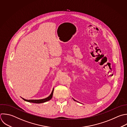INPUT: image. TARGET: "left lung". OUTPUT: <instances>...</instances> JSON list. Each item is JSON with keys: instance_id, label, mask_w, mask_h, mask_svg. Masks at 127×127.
Here are the masks:
<instances>
[{"instance_id": "8db88e82", "label": "left lung", "mask_w": 127, "mask_h": 127, "mask_svg": "<svg viewBox=\"0 0 127 127\" xmlns=\"http://www.w3.org/2000/svg\"><path fill=\"white\" fill-rule=\"evenodd\" d=\"M73 100H74V101H76V100H74V99H73Z\"/></svg>"}]
</instances>
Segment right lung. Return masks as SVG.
I'll list each match as a JSON object with an SVG mask.
<instances>
[{
    "mask_svg": "<svg viewBox=\"0 0 127 127\" xmlns=\"http://www.w3.org/2000/svg\"><path fill=\"white\" fill-rule=\"evenodd\" d=\"M54 89L53 88V91L51 93V94H50V95L49 96H48V97L45 98V99H39V100H27L25 99L24 98H22L24 101H27V102H31V103H44L46 102L47 101H48L49 100H50L52 97H53V92H54Z\"/></svg>",
    "mask_w": 127,
    "mask_h": 127,
    "instance_id": "add662e5",
    "label": "right lung"
}]
</instances>
